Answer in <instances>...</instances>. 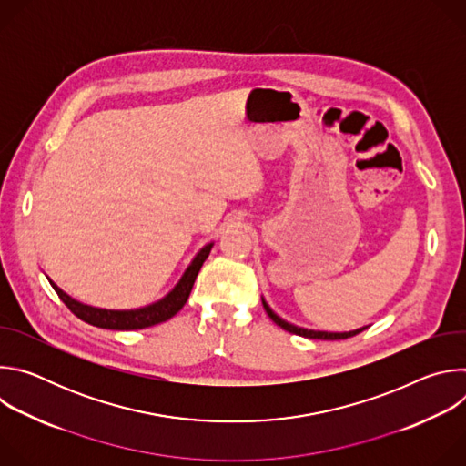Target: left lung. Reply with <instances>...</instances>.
Here are the masks:
<instances>
[{
  "label": "left lung",
  "instance_id": "left-lung-1",
  "mask_svg": "<svg viewBox=\"0 0 466 466\" xmlns=\"http://www.w3.org/2000/svg\"><path fill=\"white\" fill-rule=\"evenodd\" d=\"M261 302H263V308H265V311H268V315L273 319V322L275 324H279L280 328H284L286 331H289V334H295V336H302V338H308V339H324V341H339V339H349V338H354V336H358L360 331H363V329H367V326H363V328H358V329H352V331H319V329H308V328H300V326H295V324H289L288 320H284V319H280L271 308H269V304L265 302L263 299H261Z\"/></svg>",
  "mask_w": 466,
  "mask_h": 466
}]
</instances>
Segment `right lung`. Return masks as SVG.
Here are the masks:
<instances>
[{"mask_svg": "<svg viewBox=\"0 0 466 466\" xmlns=\"http://www.w3.org/2000/svg\"><path fill=\"white\" fill-rule=\"evenodd\" d=\"M212 247H214V243H208L197 252V256L189 263V268L184 271L178 284L164 299H160L158 302L149 304L146 308H138V309L94 308V306H88V304H83V302L72 299L70 295H66L51 280H49V284L53 286V289L56 291L60 300L70 308L72 313H76L81 320H85L92 326L106 328V329H142V328H149V326L166 322L167 319H171L173 315H177L182 309V306L186 304V300L191 293L193 282H195L198 271H201L203 263L208 258Z\"/></svg>", "mask_w": 466, "mask_h": 466, "instance_id": "add662e5", "label": "right lung"}]
</instances>
